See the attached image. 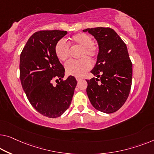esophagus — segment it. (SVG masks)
Here are the masks:
<instances>
[{
  "label": "esophagus",
  "instance_id": "obj_1",
  "mask_svg": "<svg viewBox=\"0 0 154 154\" xmlns=\"http://www.w3.org/2000/svg\"><path fill=\"white\" fill-rule=\"evenodd\" d=\"M83 78L82 77H76V80L78 82V81H80V80H82Z\"/></svg>",
  "mask_w": 154,
  "mask_h": 154
}]
</instances>
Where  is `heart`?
Here are the masks:
<instances>
[{
    "instance_id": "1",
    "label": "heart",
    "mask_w": 154,
    "mask_h": 154,
    "mask_svg": "<svg viewBox=\"0 0 154 154\" xmlns=\"http://www.w3.org/2000/svg\"><path fill=\"white\" fill-rule=\"evenodd\" d=\"M70 44L80 48L79 60L71 61L66 64V71L68 75L82 77L91 69V62L88 57L95 59L98 54V47L93 42V38L88 34L79 33L70 38ZM55 53L59 61H66L70 57L69 45L64 40H60L55 45Z\"/></svg>"
}]
</instances>
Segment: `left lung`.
<instances>
[{
    "mask_svg": "<svg viewBox=\"0 0 154 154\" xmlns=\"http://www.w3.org/2000/svg\"><path fill=\"white\" fill-rule=\"evenodd\" d=\"M83 32L92 34L99 46L97 61L91 71L97 78L86 80L87 95L95 109L114 113L125 104L131 87L132 63L127 45L110 27L88 28Z\"/></svg>",
    "mask_w": 154,
    "mask_h": 154,
    "instance_id": "8db88e82",
    "label": "left lung"
}]
</instances>
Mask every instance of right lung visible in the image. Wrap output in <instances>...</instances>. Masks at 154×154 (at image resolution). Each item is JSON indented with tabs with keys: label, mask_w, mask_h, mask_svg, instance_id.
Listing matches in <instances>:
<instances>
[{
	"label": "right lung",
	"mask_w": 154,
	"mask_h": 154,
	"mask_svg": "<svg viewBox=\"0 0 154 154\" xmlns=\"http://www.w3.org/2000/svg\"><path fill=\"white\" fill-rule=\"evenodd\" d=\"M66 31L43 30L32 35L20 56V79L29 103L48 118L61 116L70 106L77 85L73 76L62 79L65 69L55 53ZM60 80L56 86L52 80Z\"/></svg>",
	"instance_id": "right-lung-1"
}]
</instances>
